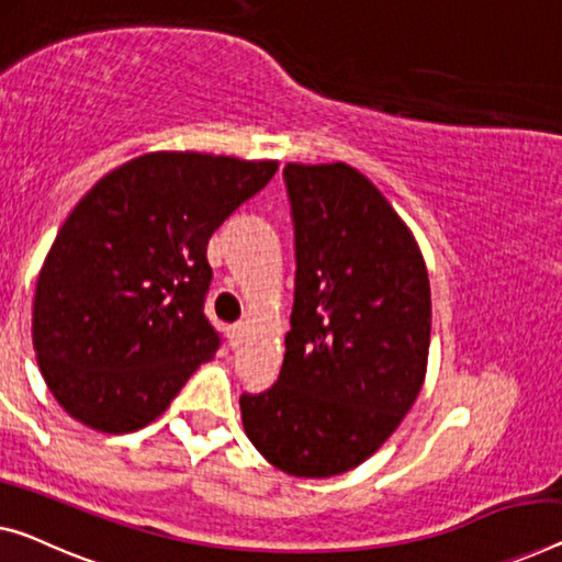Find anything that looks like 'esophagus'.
Segmentation results:
<instances>
[{"label": "esophagus", "instance_id": "1", "mask_svg": "<svg viewBox=\"0 0 562 562\" xmlns=\"http://www.w3.org/2000/svg\"><path fill=\"white\" fill-rule=\"evenodd\" d=\"M241 333H245V323H234L229 325V338H232V348L239 346L241 340Z\"/></svg>", "mask_w": 562, "mask_h": 562}]
</instances>
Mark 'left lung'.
<instances>
[{
    "label": "left lung",
    "mask_w": 562,
    "mask_h": 562,
    "mask_svg": "<svg viewBox=\"0 0 562 562\" xmlns=\"http://www.w3.org/2000/svg\"><path fill=\"white\" fill-rule=\"evenodd\" d=\"M295 303L272 389L241 424L272 467L323 480L386 441L422 391L431 290L412 229L348 164H288Z\"/></svg>",
    "instance_id": "obj_1"
}]
</instances>
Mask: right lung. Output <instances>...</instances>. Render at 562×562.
Instances as JSON below:
<instances>
[{
  "label": "right lung",
  "mask_w": 562,
  "mask_h": 562,
  "mask_svg": "<svg viewBox=\"0 0 562 562\" xmlns=\"http://www.w3.org/2000/svg\"><path fill=\"white\" fill-rule=\"evenodd\" d=\"M278 161L156 150L78 201L42 265L32 342L67 414L105 434L144 429L222 346L204 315L209 237Z\"/></svg>",
  "instance_id": "1"
}]
</instances>
